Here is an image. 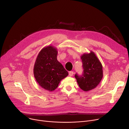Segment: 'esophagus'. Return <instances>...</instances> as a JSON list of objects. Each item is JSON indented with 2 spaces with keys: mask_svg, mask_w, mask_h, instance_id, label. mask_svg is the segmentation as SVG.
Returning <instances> with one entry per match:
<instances>
[{
  "mask_svg": "<svg viewBox=\"0 0 129 129\" xmlns=\"http://www.w3.org/2000/svg\"><path fill=\"white\" fill-rule=\"evenodd\" d=\"M74 75V72L73 71H70L69 72V76H72Z\"/></svg>",
  "mask_w": 129,
  "mask_h": 129,
  "instance_id": "1",
  "label": "esophagus"
}]
</instances>
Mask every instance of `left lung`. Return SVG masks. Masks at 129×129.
<instances>
[{
  "label": "left lung",
  "instance_id": "8db88e82",
  "mask_svg": "<svg viewBox=\"0 0 129 129\" xmlns=\"http://www.w3.org/2000/svg\"><path fill=\"white\" fill-rule=\"evenodd\" d=\"M83 74L75 77L79 87L85 91L93 89L99 85L103 77V66L96 55L92 51L89 53H84L81 55Z\"/></svg>",
  "mask_w": 129,
  "mask_h": 129
}]
</instances>
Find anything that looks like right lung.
<instances>
[{
  "label": "right lung",
  "mask_w": 129,
  "mask_h": 129,
  "mask_svg": "<svg viewBox=\"0 0 129 129\" xmlns=\"http://www.w3.org/2000/svg\"><path fill=\"white\" fill-rule=\"evenodd\" d=\"M57 50L52 45L44 47L40 51L33 68L36 81L42 88L53 91L61 80L69 75L63 66L57 59Z\"/></svg>",
  "instance_id": "add662e5"
}]
</instances>
